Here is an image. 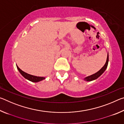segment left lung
Listing matches in <instances>:
<instances>
[{"label": "left lung", "mask_w": 124, "mask_h": 124, "mask_svg": "<svg viewBox=\"0 0 124 124\" xmlns=\"http://www.w3.org/2000/svg\"><path fill=\"white\" fill-rule=\"evenodd\" d=\"M108 61H109V56H108V55H107V61L106 63H105L104 66L102 67V68L101 69V70L97 72V73H96L95 74H93L90 76L87 77L86 78H85L84 79L85 80L87 81H90L92 80H95L96 79H97L98 77L101 76L103 73H104V72L106 70L107 67L108 66Z\"/></svg>", "instance_id": "obj_1"}]
</instances>
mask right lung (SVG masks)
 <instances>
[{
  "label": "right lung",
  "instance_id": "add662e5",
  "mask_svg": "<svg viewBox=\"0 0 124 124\" xmlns=\"http://www.w3.org/2000/svg\"><path fill=\"white\" fill-rule=\"evenodd\" d=\"M17 66V68L18 71H19L20 73L21 74H22V75L25 78L28 79V80L29 81H32V82H38V81H41L44 80V79H45V78L44 77H37V76H34V75H31V74H29L28 73H25L23 71H22L21 69L18 67Z\"/></svg>",
  "mask_w": 124,
  "mask_h": 124
}]
</instances>
